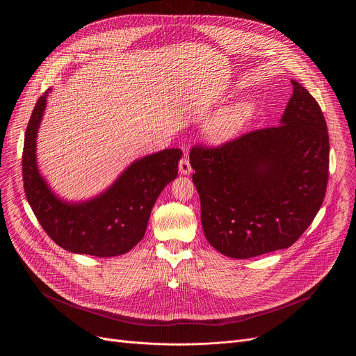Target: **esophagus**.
<instances>
[{
    "instance_id": "esophagus-1",
    "label": "esophagus",
    "mask_w": 356,
    "mask_h": 356,
    "mask_svg": "<svg viewBox=\"0 0 356 356\" xmlns=\"http://www.w3.org/2000/svg\"><path fill=\"white\" fill-rule=\"evenodd\" d=\"M179 172L181 175H190L191 173V165H190V161H188L187 156L180 159V162H179Z\"/></svg>"
}]
</instances>
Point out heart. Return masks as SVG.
<instances>
[{
	"mask_svg": "<svg viewBox=\"0 0 356 356\" xmlns=\"http://www.w3.org/2000/svg\"><path fill=\"white\" fill-rule=\"evenodd\" d=\"M253 104L250 101H238L216 113L204 124V136L211 143H222L235 136L252 117Z\"/></svg>",
	"mask_w": 356,
	"mask_h": 356,
	"instance_id": "obj_1",
	"label": "heart"
}]
</instances>
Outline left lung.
Wrapping results in <instances>:
<instances>
[{"label":"left lung","instance_id":"1","mask_svg":"<svg viewBox=\"0 0 356 356\" xmlns=\"http://www.w3.org/2000/svg\"><path fill=\"white\" fill-rule=\"evenodd\" d=\"M280 125L190 150L207 241L248 259L291 246L317 216L327 190L330 139L316 98L291 80Z\"/></svg>","mask_w":356,"mask_h":356}]
</instances>
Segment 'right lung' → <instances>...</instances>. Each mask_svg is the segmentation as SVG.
Segmentation results:
<instances>
[{
  "label": "right lung",
  "instance_id": "obj_1",
  "mask_svg": "<svg viewBox=\"0 0 356 356\" xmlns=\"http://www.w3.org/2000/svg\"><path fill=\"white\" fill-rule=\"evenodd\" d=\"M49 91L39 97L25 132L22 176L29 206L44 232L63 249L99 258L124 255L143 238L156 198L176 179L181 150L165 149L135 161L92 200L62 201L36 165V135Z\"/></svg>",
  "mask_w": 356,
  "mask_h": 356
}]
</instances>
